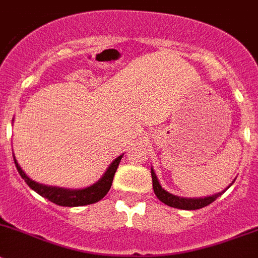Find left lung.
<instances>
[{
  "instance_id": "left-lung-1",
  "label": "left lung",
  "mask_w": 258,
  "mask_h": 258,
  "mask_svg": "<svg viewBox=\"0 0 258 258\" xmlns=\"http://www.w3.org/2000/svg\"><path fill=\"white\" fill-rule=\"evenodd\" d=\"M151 176H152V187H154L155 196L157 197L160 202H162L166 206L172 207V208H177V209H184V211H196V209H201L204 208V207L209 206L211 203H213L218 197H221L226 190L221 192H217L214 196H209V197H204V198H182V197H177L171 194V192L166 191L164 187L160 185L159 179H157L156 174H155L154 169L151 167ZM232 182H234V180Z\"/></svg>"
}]
</instances>
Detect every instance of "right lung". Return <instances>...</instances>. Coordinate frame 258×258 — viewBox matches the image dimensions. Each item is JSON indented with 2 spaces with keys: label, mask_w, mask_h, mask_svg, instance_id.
I'll return each mask as SVG.
<instances>
[{
  "label": "right lung",
  "mask_w": 258,
  "mask_h": 258,
  "mask_svg": "<svg viewBox=\"0 0 258 258\" xmlns=\"http://www.w3.org/2000/svg\"><path fill=\"white\" fill-rule=\"evenodd\" d=\"M14 121V119H12ZM123 154L119 155L117 159H114L111 162L108 167H107L106 172L102 175L101 179L92 184L91 186L83 187V189H68V187H60V186H50V185L40 184V182L35 181V180L30 179L26 175V172L21 169V166L17 162L16 157L14 155V161L17 167V171L21 175L22 179L25 180L27 185L31 187L34 191H36L39 196L42 198H46L47 201L52 202L54 204L61 207H82L88 206V204L97 203L101 201L107 192L111 189L112 181H113V176L117 171L119 162H121Z\"/></svg>",
  "instance_id": "1"
}]
</instances>
